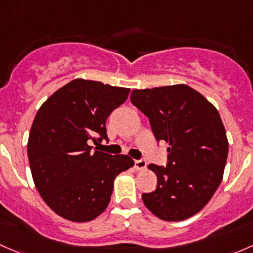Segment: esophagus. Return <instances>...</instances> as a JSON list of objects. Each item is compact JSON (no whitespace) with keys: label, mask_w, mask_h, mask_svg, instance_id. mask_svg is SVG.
<instances>
[{"label":"esophagus","mask_w":253,"mask_h":253,"mask_svg":"<svg viewBox=\"0 0 253 253\" xmlns=\"http://www.w3.org/2000/svg\"><path fill=\"white\" fill-rule=\"evenodd\" d=\"M146 166H147V162H146L145 160L135 161V168H136L137 170H144V169L146 168Z\"/></svg>","instance_id":"1"}]
</instances>
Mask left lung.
Returning <instances> with one entry per match:
<instances>
[{
	"mask_svg": "<svg viewBox=\"0 0 253 253\" xmlns=\"http://www.w3.org/2000/svg\"><path fill=\"white\" fill-rule=\"evenodd\" d=\"M130 101L150 119L156 140L168 144L167 167H147L157 175V187L142 194V201L167 222L192 217L214 195L228 158L217 108L185 84L134 90Z\"/></svg>",
	"mask_w": 253,
	"mask_h": 253,
	"instance_id": "obj_1",
	"label": "left lung"
}]
</instances>
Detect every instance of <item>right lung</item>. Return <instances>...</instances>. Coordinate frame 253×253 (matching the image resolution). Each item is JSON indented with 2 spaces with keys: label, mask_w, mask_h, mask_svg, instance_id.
<instances>
[{
  "label": "right lung",
  "mask_w": 253,
  "mask_h": 253,
  "mask_svg": "<svg viewBox=\"0 0 253 253\" xmlns=\"http://www.w3.org/2000/svg\"><path fill=\"white\" fill-rule=\"evenodd\" d=\"M129 92L79 78L39 108L28 140L31 175L46 205L64 219L85 223L97 218L111 201L116 176L134 166L129 156L91 153L88 145L107 140L106 119Z\"/></svg>",
  "instance_id": "add662e5"
}]
</instances>
